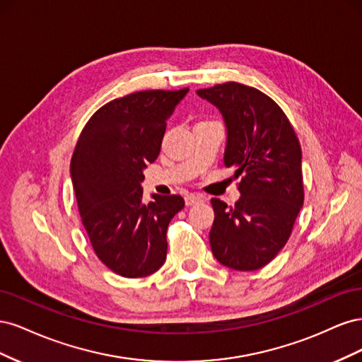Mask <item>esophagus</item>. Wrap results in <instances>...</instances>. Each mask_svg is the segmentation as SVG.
I'll use <instances>...</instances> for the list:
<instances>
[{
    "mask_svg": "<svg viewBox=\"0 0 362 362\" xmlns=\"http://www.w3.org/2000/svg\"><path fill=\"white\" fill-rule=\"evenodd\" d=\"M201 201H204L201 194H187V196H185V205H194V204H199Z\"/></svg>",
    "mask_w": 362,
    "mask_h": 362,
    "instance_id": "esophagus-1",
    "label": "esophagus"
}]
</instances>
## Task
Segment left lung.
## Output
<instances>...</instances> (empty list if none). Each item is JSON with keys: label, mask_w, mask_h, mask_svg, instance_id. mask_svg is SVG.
Wrapping results in <instances>:
<instances>
[{"label": "left lung", "mask_w": 362, "mask_h": 362, "mask_svg": "<svg viewBox=\"0 0 362 362\" xmlns=\"http://www.w3.org/2000/svg\"><path fill=\"white\" fill-rule=\"evenodd\" d=\"M226 125L225 168L235 169V206L213 198V255L234 270L264 267L286 246L303 205L302 151L282 108L261 90L229 81L199 89Z\"/></svg>", "instance_id": "obj_1"}]
</instances>
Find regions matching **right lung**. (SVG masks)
<instances>
[{
    "label": "right lung",
    "mask_w": 362,
    "mask_h": 362,
    "mask_svg": "<svg viewBox=\"0 0 362 362\" xmlns=\"http://www.w3.org/2000/svg\"><path fill=\"white\" fill-rule=\"evenodd\" d=\"M189 92L141 90L107 103L87 120L76 141L71 177L81 223L96 257L124 278L157 272L166 233L184 206L180 194L141 202L146 163L161 148L168 119Z\"/></svg>",
    "instance_id": "obj_1"
}]
</instances>
